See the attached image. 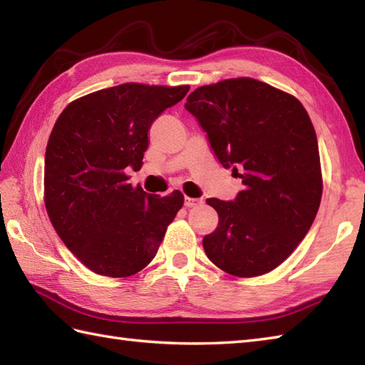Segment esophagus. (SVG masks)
<instances>
[{
	"label": "esophagus",
	"instance_id": "34e87169",
	"mask_svg": "<svg viewBox=\"0 0 365 365\" xmlns=\"http://www.w3.org/2000/svg\"><path fill=\"white\" fill-rule=\"evenodd\" d=\"M200 204H202V199H196V197L185 196V207L191 208V207H197V205H200Z\"/></svg>",
	"mask_w": 365,
	"mask_h": 365
}]
</instances>
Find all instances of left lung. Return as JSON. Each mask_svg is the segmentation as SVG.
I'll return each instance as SVG.
<instances>
[{
  "label": "left lung",
  "mask_w": 365,
  "mask_h": 365,
  "mask_svg": "<svg viewBox=\"0 0 365 365\" xmlns=\"http://www.w3.org/2000/svg\"><path fill=\"white\" fill-rule=\"evenodd\" d=\"M185 110L222 168L243 183L234 200L207 199L220 216L202 240L207 257L229 274H265L293 252L319 212L322 169L311 118L293 96L252 78L197 88Z\"/></svg>",
  "instance_id": "left-lung-1"
}]
</instances>
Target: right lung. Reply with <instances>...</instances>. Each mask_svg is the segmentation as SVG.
<instances>
[{
  "mask_svg": "<svg viewBox=\"0 0 365 365\" xmlns=\"http://www.w3.org/2000/svg\"><path fill=\"white\" fill-rule=\"evenodd\" d=\"M190 86L125 83L75 100L61 113L45 152V207L54 230L97 274L127 277L149 265L183 205L131 187L158 115Z\"/></svg>",
  "mask_w": 365,
  "mask_h": 365,
  "instance_id": "add662e5",
  "label": "right lung"
}]
</instances>
